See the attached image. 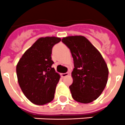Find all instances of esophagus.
Listing matches in <instances>:
<instances>
[{
    "label": "esophagus",
    "instance_id": "obj_1",
    "mask_svg": "<svg viewBox=\"0 0 125 125\" xmlns=\"http://www.w3.org/2000/svg\"><path fill=\"white\" fill-rule=\"evenodd\" d=\"M69 75V73L67 72V73H61V76L62 77H65L68 76Z\"/></svg>",
    "mask_w": 125,
    "mask_h": 125
}]
</instances>
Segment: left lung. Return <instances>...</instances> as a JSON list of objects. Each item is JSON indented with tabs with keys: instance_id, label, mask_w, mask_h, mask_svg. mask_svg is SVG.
<instances>
[{
	"instance_id": "8db88e82",
	"label": "left lung",
	"mask_w": 125,
	"mask_h": 125,
	"mask_svg": "<svg viewBox=\"0 0 125 125\" xmlns=\"http://www.w3.org/2000/svg\"><path fill=\"white\" fill-rule=\"evenodd\" d=\"M62 42L70 50L74 68L70 86L73 99L89 103L100 96L108 81V68L100 52L84 36L63 37Z\"/></svg>"
}]
</instances>
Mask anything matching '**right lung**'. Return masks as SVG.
Wrapping results in <instances>:
<instances>
[{
  "instance_id": "obj_1",
  "label": "right lung",
  "mask_w": 125,
  "mask_h": 125,
  "mask_svg": "<svg viewBox=\"0 0 125 125\" xmlns=\"http://www.w3.org/2000/svg\"><path fill=\"white\" fill-rule=\"evenodd\" d=\"M61 39L41 37L27 50L16 68L18 83L24 95L32 103L43 105L54 98L60 75L52 67V50Z\"/></svg>"
}]
</instances>
